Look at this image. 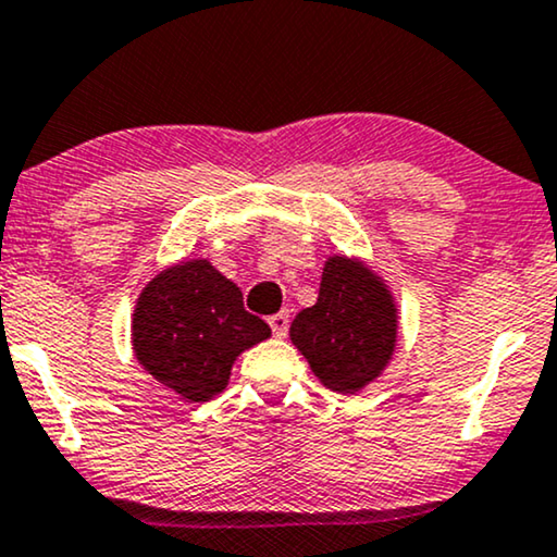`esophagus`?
I'll list each match as a JSON object with an SVG mask.
<instances>
[{
  "label": "esophagus",
  "instance_id": "esophagus-1",
  "mask_svg": "<svg viewBox=\"0 0 557 557\" xmlns=\"http://www.w3.org/2000/svg\"><path fill=\"white\" fill-rule=\"evenodd\" d=\"M270 326H272V334L277 336V339H285L287 329H290V315H287L285 311L270 315Z\"/></svg>",
  "mask_w": 557,
  "mask_h": 557
}]
</instances>
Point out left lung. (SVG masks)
<instances>
[{
  "label": "left lung",
  "mask_w": 557,
  "mask_h": 557,
  "mask_svg": "<svg viewBox=\"0 0 557 557\" xmlns=\"http://www.w3.org/2000/svg\"><path fill=\"white\" fill-rule=\"evenodd\" d=\"M290 339L321 385L336 393L368 388L396 355V295L364 259L329 257L319 298L295 315Z\"/></svg>",
  "instance_id": "1"
}]
</instances>
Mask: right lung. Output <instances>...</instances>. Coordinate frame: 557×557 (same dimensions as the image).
I'll list each match as a JSON object with an SVG mask.
<instances>
[{
	"label": "right lung",
	"instance_id": "add662e5",
	"mask_svg": "<svg viewBox=\"0 0 557 557\" xmlns=\"http://www.w3.org/2000/svg\"><path fill=\"white\" fill-rule=\"evenodd\" d=\"M272 329L244 311V295L208 259L161 270L133 308L131 344L140 368L187 404L226 391L238 355Z\"/></svg>",
	"mask_w": 557,
	"mask_h": 557
}]
</instances>
